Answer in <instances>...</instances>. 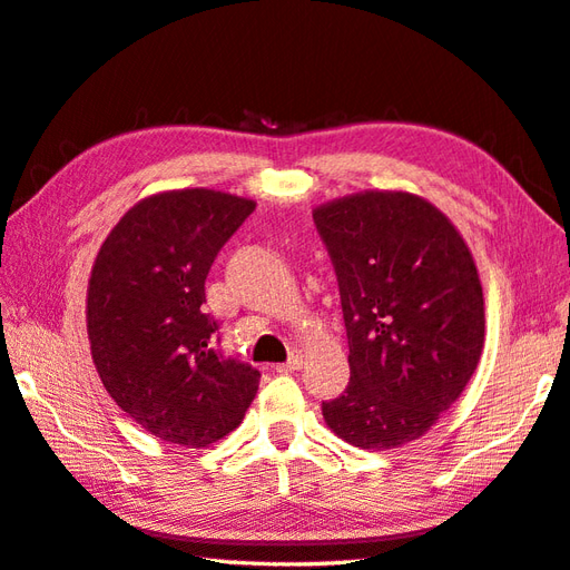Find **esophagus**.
I'll return each instance as SVG.
<instances>
[{
    "instance_id": "obj_1",
    "label": "esophagus",
    "mask_w": 570,
    "mask_h": 570,
    "mask_svg": "<svg viewBox=\"0 0 570 570\" xmlns=\"http://www.w3.org/2000/svg\"><path fill=\"white\" fill-rule=\"evenodd\" d=\"M301 365H304V355L292 353V358H288L286 363H278L276 365V373H294V371H298Z\"/></svg>"
}]
</instances>
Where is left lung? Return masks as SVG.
<instances>
[{"label": "left lung", "instance_id": "left-lung-1", "mask_svg": "<svg viewBox=\"0 0 570 570\" xmlns=\"http://www.w3.org/2000/svg\"><path fill=\"white\" fill-rule=\"evenodd\" d=\"M341 292L351 383L323 403L353 448L425 434L476 371L484 296L462 234L428 199L390 189L314 209Z\"/></svg>", "mask_w": 570, "mask_h": 570}]
</instances>
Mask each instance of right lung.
<instances>
[{
    "mask_svg": "<svg viewBox=\"0 0 570 570\" xmlns=\"http://www.w3.org/2000/svg\"><path fill=\"white\" fill-rule=\"evenodd\" d=\"M256 203L215 189L145 197L110 229L88 278L86 323L108 395L155 438L207 448L239 428L262 373L227 358L205 278Z\"/></svg>",
    "mask_w": 570,
    "mask_h": 570,
    "instance_id": "1",
    "label": "right lung"
}]
</instances>
